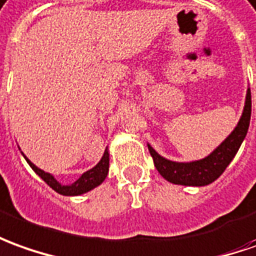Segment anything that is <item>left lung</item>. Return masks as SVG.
<instances>
[{"label":"left lung","instance_id":"8db88e82","mask_svg":"<svg viewBox=\"0 0 256 256\" xmlns=\"http://www.w3.org/2000/svg\"><path fill=\"white\" fill-rule=\"evenodd\" d=\"M250 120H251V90L248 88L244 110L236 128L206 158L194 162H172L158 154L149 144H148V149L150 152V156L153 158L154 166L160 172V176L168 182L185 185V186H205L219 178L227 168V166L232 163L242 140L246 136Z\"/></svg>","mask_w":256,"mask_h":256}]
</instances>
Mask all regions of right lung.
<instances>
[{
  "label": "right lung",
  "instance_id": "1",
  "mask_svg": "<svg viewBox=\"0 0 256 256\" xmlns=\"http://www.w3.org/2000/svg\"><path fill=\"white\" fill-rule=\"evenodd\" d=\"M22 154H24V153H22ZM24 160L28 162V164L32 167V170L36 172L37 176L43 180L46 184L50 185L54 191L58 192V194H61V195H65V196H76V195H82V194H86V192L94 190L96 186H98V185L102 184L106 180L107 174H108V166H110V153H108V149H106L103 158H100V162H98V164L94 166L93 168L84 172L75 182H72V184L70 185H64L54 178L52 174L44 172L42 168H38V167H37L34 163H32L30 160L26 158L24 154Z\"/></svg>",
  "mask_w": 256,
  "mask_h": 256
}]
</instances>
